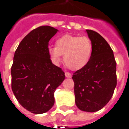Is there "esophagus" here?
I'll return each mask as SVG.
<instances>
[{"label": "esophagus", "mask_w": 129, "mask_h": 129, "mask_svg": "<svg viewBox=\"0 0 129 129\" xmlns=\"http://www.w3.org/2000/svg\"><path fill=\"white\" fill-rule=\"evenodd\" d=\"M65 75L67 78H71L72 77V74L70 73V72H66L65 73Z\"/></svg>", "instance_id": "esophagus-1"}]
</instances>
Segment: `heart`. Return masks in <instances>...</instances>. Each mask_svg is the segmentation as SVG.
<instances>
[{
    "instance_id": "1",
    "label": "heart",
    "mask_w": 129,
    "mask_h": 129,
    "mask_svg": "<svg viewBox=\"0 0 129 129\" xmlns=\"http://www.w3.org/2000/svg\"><path fill=\"white\" fill-rule=\"evenodd\" d=\"M56 47L48 48V55L52 63L58 65L61 61L69 68L78 70L88 63L93 52V44L87 36L65 35L56 41Z\"/></svg>"
}]
</instances>
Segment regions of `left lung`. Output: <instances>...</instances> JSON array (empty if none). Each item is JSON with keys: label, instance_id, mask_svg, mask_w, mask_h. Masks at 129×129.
Here are the masks:
<instances>
[{"label": "left lung", "instance_id": "left-lung-1", "mask_svg": "<svg viewBox=\"0 0 129 129\" xmlns=\"http://www.w3.org/2000/svg\"><path fill=\"white\" fill-rule=\"evenodd\" d=\"M93 44L88 63L73 74L76 105L80 110L94 112L104 108L116 86V62L112 49L97 32L86 29Z\"/></svg>", "mask_w": 129, "mask_h": 129}]
</instances>
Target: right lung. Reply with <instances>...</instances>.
I'll return each mask as SVG.
<instances>
[{"mask_svg":"<svg viewBox=\"0 0 129 129\" xmlns=\"http://www.w3.org/2000/svg\"><path fill=\"white\" fill-rule=\"evenodd\" d=\"M57 32L48 25L37 27L24 37L15 52L12 91L21 106L33 114L47 112L53 106L54 93L66 77L48 55L49 41Z\"/></svg>","mask_w":129,"mask_h":129,"instance_id":"add662e5","label":"right lung"}]
</instances>
